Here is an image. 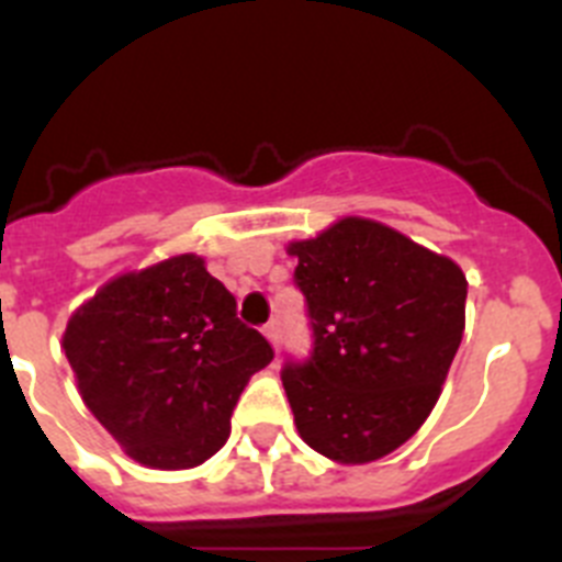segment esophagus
<instances>
[{"label":"esophagus","mask_w":562,"mask_h":562,"mask_svg":"<svg viewBox=\"0 0 562 562\" xmlns=\"http://www.w3.org/2000/svg\"><path fill=\"white\" fill-rule=\"evenodd\" d=\"M265 337L272 342V349L278 351V346H281V326H278V321H270L265 326Z\"/></svg>","instance_id":"34e87169"}]
</instances>
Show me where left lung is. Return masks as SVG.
<instances>
[{
  "instance_id": "obj_1",
  "label": "left lung",
  "mask_w": 562,
  "mask_h": 562,
  "mask_svg": "<svg viewBox=\"0 0 562 562\" xmlns=\"http://www.w3.org/2000/svg\"><path fill=\"white\" fill-rule=\"evenodd\" d=\"M286 252L315 337L310 360L281 371L297 434L340 464L394 453L430 416L459 351L464 272L360 216Z\"/></svg>"
}]
</instances>
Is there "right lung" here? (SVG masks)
<instances>
[{
    "label": "right lung",
    "instance_id": "right-lung-1",
    "mask_svg": "<svg viewBox=\"0 0 562 562\" xmlns=\"http://www.w3.org/2000/svg\"><path fill=\"white\" fill-rule=\"evenodd\" d=\"M64 355L83 405L154 470L211 459L247 380L272 360L270 342L238 321L236 297L193 252L103 284L69 317Z\"/></svg>",
    "mask_w": 562,
    "mask_h": 562
}]
</instances>
